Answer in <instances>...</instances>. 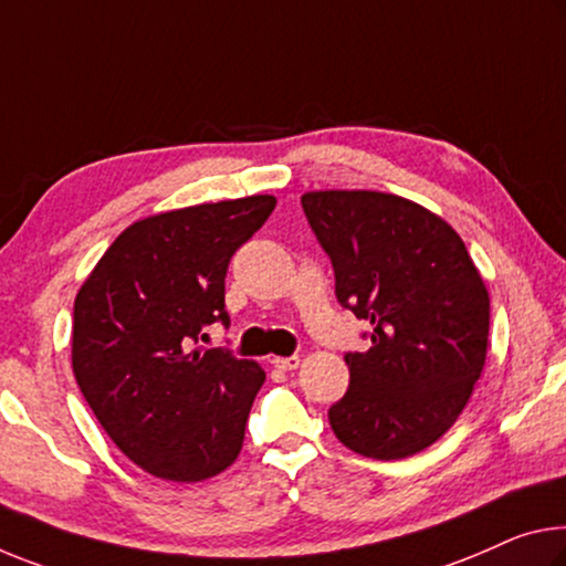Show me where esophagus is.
I'll return each mask as SVG.
<instances>
[{
	"label": "esophagus",
	"instance_id": "obj_1",
	"mask_svg": "<svg viewBox=\"0 0 566 566\" xmlns=\"http://www.w3.org/2000/svg\"><path fill=\"white\" fill-rule=\"evenodd\" d=\"M274 367L276 370H297L300 367V355H290V357H274Z\"/></svg>",
	"mask_w": 566,
	"mask_h": 566
}]
</instances>
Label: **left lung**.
Segmentation results:
<instances>
[{
  "label": "left lung",
  "instance_id": "obj_1",
  "mask_svg": "<svg viewBox=\"0 0 566 566\" xmlns=\"http://www.w3.org/2000/svg\"><path fill=\"white\" fill-rule=\"evenodd\" d=\"M302 209L335 266L337 302L373 325L347 353L329 426L349 451L398 461L451 428L481 378L489 290L451 223L380 191H307Z\"/></svg>",
  "mask_w": 566,
  "mask_h": 566
}]
</instances>
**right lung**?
Returning a JSON list of instances; mask_svg holds the SVG:
<instances>
[{"instance_id":"obj_1","label":"right lung","mask_w":566,"mask_h":566,"mask_svg":"<svg viewBox=\"0 0 566 566\" xmlns=\"http://www.w3.org/2000/svg\"><path fill=\"white\" fill-rule=\"evenodd\" d=\"M274 206L259 193L140 219L77 290L75 380L111 441L150 476L196 483L237 461L266 375L193 343L203 325H229V259Z\"/></svg>"}]
</instances>
